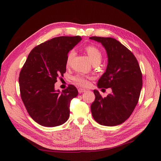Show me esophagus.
Segmentation results:
<instances>
[{"instance_id":"esophagus-1","label":"esophagus","mask_w":161,"mask_h":161,"mask_svg":"<svg viewBox=\"0 0 161 161\" xmlns=\"http://www.w3.org/2000/svg\"><path fill=\"white\" fill-rule=\"evenodd\" d=\"M86 91V89H82V88H80V89H78V92H79V93H83V92H85Z\"/></svg>"}]
</instances>
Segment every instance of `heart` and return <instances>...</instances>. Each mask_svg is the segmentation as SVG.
<instances>
[{
    "label": "heart",
    "mask_w": 161,
    "mask_h": 161,
    "mask_svg": "<svg viewBox=\"0 0 161 161\" xmlns=\"http://www.w3.org/2000/svg\"><path fill=\"white\" fill-rule=\"evenodd\" d=\"M85 50L89 56L90 60L91 61L92 63H100L101 59H102V53H101L100 50L97 47L95 46H92V45H89L85 47ZM75 54V51L74 49L70 50L69 53H68L67 57H66V66H69L72 59L74 57ZM90 78L87 77V76L84 75L83 74H78L75 75L73 78V80L74 82L78 84V86H81V87H87L89 84V80Z\"/></svg>",
    "instance_id": "1"
}]
</instances>
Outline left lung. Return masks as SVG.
I'll use <instances>...</instances> for the list:
<instances>
[{
  "label": "left lung",
  "mask_w": 161,
  "mask_h": 161,
  "mask_svg": "<svg viewBox=\"0 0 161 161\" xmlns=\"http://www.w3.org/2000/svg\"><path fill=\"white\" fill-rule=\"evenodd\" d=\"M102 44L108 55L106 72L99 79L98 88H111L103 98L94 90L95 100L91 106L92 115L100 125L113 126L124 123L138 104L142 87V74L137 59L121 42L111 37L92 36Z\"/></svg>",
  "instance_id": "left-lung-1"
}]
</instances>
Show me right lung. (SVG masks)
I'll return each mask as SVG.
<instances>
[{"instance_id": "right-lung-1", "label": "right lung", "mask_w": 161, "mask_h": 161, "mask_svg": "<svg viewBox=\"0 0 161 161\" xmlns=\"http://www.w3.org/2000/svg\"><path fill=\"white\" fill-rule=\"evenodd\" d=\"M81 40L80 36L47 40L32 49L21 69V99L32 119L42 126L53 127L69 119L70 101L78 91L73 85L56 91L55 83L66 72L68 53Z\"/></svg>"}]
</instances>
